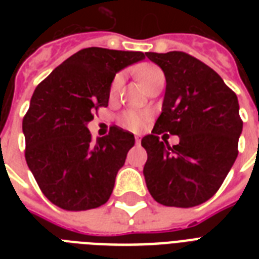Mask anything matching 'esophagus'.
Returning a JSON list of instances; mask_svg holds the SVG:
<instances>
[{
  "mask_svg": "<svg viewBox=\"0 0 259 259\" xmlns=\"http://www.w3.org/2000/svg\"><path fill=\"white\" fill-rule=\"evenodd\" d=\"M140 142H141V138L138 137V136H136V144H137V145H140Z\"/></svg>",
  "mask_w": 259,
  "mask_h": 259,
  "instance_id": "1",
  "label": "esophagus"
}]
</instances>
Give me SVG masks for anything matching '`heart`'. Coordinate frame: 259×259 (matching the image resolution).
<instances>
[{
	"instance_id": "obj_1",
	"label": "heart",
	"mask_w": 259,
	"mask_h": 259,
	"mask_svg": "<svg viewBox=\"0 0 259 259\" xmlns=\"http://www.w3.org/2000/svg\"><path fill=\"white\" fill-rule=\"evenodd\" d=\"M136 75H137L138 80L144 84L146 90L150 86H153L154 83L165 80V75L162 72V70L158 66L153 64V63H144L140 67L136 68ZM122 80L123 76L122 74H117L114 76L113 82L110 84V95L118 93V90L121 89ZM148 114L140 110H126L119 115V123L122 126H125L127 129L138 130L141 129L144 123H145Z\"/></svg>"
}]
</instances>
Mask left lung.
Here are the masks:
<instances>
[{
  "mask_svg": "<svg viewBox=\"0 0 259 259\" xmlns=\"http://www.w3.org/2000/svg\"><path fill=\"white\" fill-rule=\"evenodd\" d=\"M146 56L166 79L162 113L141 141L146 187L160 204L195 207L217 193L237 160L243 127L238 98L212 68L185 52ZM165 133L181 142L170 148Z\"/></svg>",
  "mask_w": 259,
  "mask_h": 259,
  "instance_id": "8db88e82",
  "label": "left lung"
}]
</instances>
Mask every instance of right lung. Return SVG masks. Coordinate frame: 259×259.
<instances>
[{"instance_id":"add662e5","label":"right lung","mask_w":259,"mask_h":259,"mask_svg":"<svg viewBox=\"0 0 259 259\" xmlns=\"http://www.w3.org/2000/svg\"><path fill=\"white\" fill-rule=\"evenodd\" d=\"M142 52L84 48L56 67L36 90L22 119L25 160L41 192L68 211L101 207L134 145L130 132L113 126L93 142L87 123L109 105L110 84Z\"/></svg>"}]
</instances>
